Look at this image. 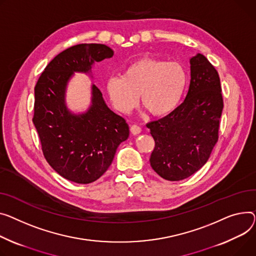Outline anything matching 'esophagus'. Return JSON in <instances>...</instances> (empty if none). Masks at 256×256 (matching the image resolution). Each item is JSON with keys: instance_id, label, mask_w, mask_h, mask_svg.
Masks as SVG:
<instances>
[{"instance_id": "1", "label": "esophagus", "mask_w": 256, "mask_h": 256, "mask_svg": "<svg viewBox=\"0 0 256 256\" xmlns=\"http://www.w3.org/2000/svg\"><path fill=\"white\" fill-rule=\"evenodd\" d=\"M130 132L132 134H138L141 132V128L139 126H137V124H132L130 126Z\"/></svg>"}]
</instances>
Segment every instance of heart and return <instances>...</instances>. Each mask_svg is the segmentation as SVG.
<instances>
[{
	"mask_svg": "<svg viewBox=\"0 0 256 256\" xmlns=\"http://www.w3.org/2000/svg\"><path fill=\"white\" fill-rule=\"evenodd\" d=\"M187 84L185 68L176 62L144 58L130 64L122 76H112L106 88L114 108L130 113L139 103L153 116H164L179 105Z\"/></svg>",
	"mask_w": 256,
	"mask_h": 256,
	"instance_id": "1",
	"label": "heart"
}]
</instances>
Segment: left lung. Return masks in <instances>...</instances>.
I'll return each mask as SVG.
<instances>
[{"mask_svg": "<svg viewBox=\"0 0 256 256\" xmlns=\"http://www.w3.org/2000/svg\"><path fill=\"white\" fill-rule=\"evenodd\" d=\"M190 84L183 103L146 124L156 146L151 168L164 179L179 181L207 162L218 141L224 100L218 72L200 54L190 58Z\"/></svg>", "mask_w": 256, "mask_h": 256, "instance_id": "obj_1", "label": "left lung"}]
</instances>
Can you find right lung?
Listing matches in <instances>:
<instances>
[{
	"label": "right lung",
	"mask_w": 256,
	"mask_h": 256,
	"mask_svg": "<svg viewBox=\"0 0 256 256\" xmlns=\"http://www.w3.org/2000/svg\"><path fill=\"white\" fill-rule=\"evenodd\" d=\"M104 44H78L64 50L45 68L35 86L32 122L43 154L62 177L88 184L103 175L116 149L128 138L126 119L114 113L92 85V104L75 114L66 105V90L75 72L90 74L92 64L113 56Z\"/></svg>",
	"instance_id": "add662e5"
}]
</instances>
